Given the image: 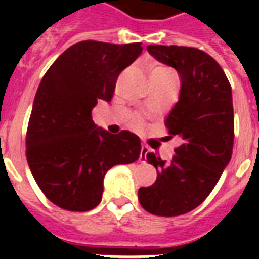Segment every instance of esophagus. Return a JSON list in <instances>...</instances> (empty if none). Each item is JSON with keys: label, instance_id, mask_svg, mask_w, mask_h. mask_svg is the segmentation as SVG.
Here are the masks:
<instances>
[{"label": "esophagus", "instance_id": "1", "mask_svg": "<svg viewBox=\"0 0 259 259\" xmlns=\"http://www.w3.org/2000/svg\"><path fill=\"white\" fill-rule=\"evenodd\" d=\"M143 150H144V151H146V147H144V146H143Z\"/></svg>", "mask_w": 259, "mask_h": 259}]
</instances>
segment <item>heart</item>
<instances>
[{
    "mask_svg": "<svg viewBox=\"0 0 259 259\" xmlns=\"http://www.w3.org/2000/svg\"><path fill=\"white\" fill-rule=\"evenodd\" d=\"M170 74H174V72H172L170 69L165 68V66H155V68L150 72V79H151V81H157V80H162L165 79V77H168ZM135 122L139 124L140 123V119L136 118Z\"/></svg>",
    "mask_w": 259,
    "mask_h": 259,
    "instance_id": "heart-1",
    "label": "heart"
}]
</instances>
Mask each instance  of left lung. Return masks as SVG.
I'll use <instances>...</instances> for the list:
<instances>
[{
	"instance_id": "8db88e82",
	"label": "left lung",
	"mask_w": 259,
	"mask_h": 259,
	"mask_svg": "<svg viewBox=\"0 0 259 259\" xmlns=\"http://www.w3.org/2000/svg\"><path fill=\"white\" fill-rule=\"evenodd\" d=\"M159 62L178 70L179 101L165 120L170 137L182 140L170 162L148 152L157 180L139 189L141 206L152 215L178 217L193 211L209 195L232 158L234 115L232 87L211 55L198 48L148 46Z\"/></svg>"
}]
</instances>
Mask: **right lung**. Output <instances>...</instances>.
<instances>
[{"instance_id":"obj_1","label":"right lung","mask_w":259,"mask_h":259,"mask_svg":"<svg viewBox=\"0 0 259 259\" xmlns=\"http://www.w3.org/2000/svg\"><path fill=\"white\" fill-rule=\"evenodd\" d=\"M141 51V42L85 40L64 51L44 74L29 119L26 158L38 187L59 208H96L108 170L140 157L139 136L98 129L91 111L100 100H112L118 76Z\"/></svg>"}]
</instances>
